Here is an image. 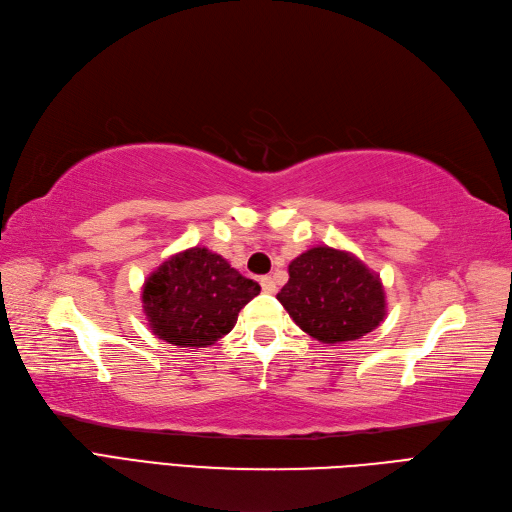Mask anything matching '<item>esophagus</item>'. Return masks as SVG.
<instances>
[{
    "instance_id": "1",
    "label": "esophagus",
    "mask_w": 512,
    "mask_h": 512,
    "mask_svg": "<svg viewBox=\"0 0 512 512\" xmlns=\"http://www.w3.org/2000/svg\"><path fill=\"white\" fill-rule=\"evenodd\" d=\"M260 286H262V290L264 292H269V294H273L275 292V281H273V277H269V275H264V277H260Z\"/></svg>"
}]
</instances>
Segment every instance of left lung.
I'll return each instance as SVG.
<instances>
[{"label": "left lung", "instance_id": "obj_1", "mask_svg": "<svg viewBox=\"0 0 512 512\" xmlns=\"http://www.w3.org/2000/svg\"><path fill=\"white\" fill-rule=\"evenodd\" d=\"M288 273L277 301L309 337L330 345L356 341L383 322L381 279L354 254L317 245L296 256Z\"/></svg>", "mask_w": 512, "mask_h": 512}]
</instances>
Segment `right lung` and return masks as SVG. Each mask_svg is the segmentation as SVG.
Listing matches in <instances>:
<instances>
[{"label": "right lung", "instance_id": "1", "mask_svg": "<svg viewBox=\"0 0 512 512\" xmlns=\"http://www.w3.org/2000/svg\"><path fill=\"white\" fill-rule=\"evenodd\" d=\"M258 294L254 279L197 245L171 256L146 279L142 301L158 339L197 349L231 332L239 311Z\"/></svg>", "mask_w": 512, "mask_h": 512}]
</instances>
